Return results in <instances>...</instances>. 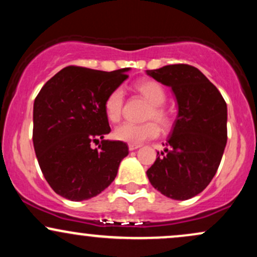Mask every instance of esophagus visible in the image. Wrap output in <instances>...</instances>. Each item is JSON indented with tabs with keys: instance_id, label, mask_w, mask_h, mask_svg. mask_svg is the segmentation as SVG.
<instances>
[{
	"instance_id": "34e87169",
	"label": "esophagus",
	"mask_w": 257,
	"mask_h": 257,
	"mask_svg": "<svg viewBox=\"0 0 257 257\" xmlns=\"http://www.w3.org/2000/svg\"><path fill=\"white\" fill-rule=\"evenodd\" d=\"M128 147H129V151H135V150H138L140 146H139V145H132V144H129Z\"/></svg>"
}]
</instances>
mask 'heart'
Instances as JSON below:
<instances>
[{
	"instance_id": "heart-1",
	"label": "heart",
	"mask_w": 257,
	"mask_h": 257,
	"mask_svg": "<svg viewBox=\"0 0 257 257\" xmlns=\"http://www.w3.org/2000/svg\"><path fill=\"white\" fill-rule=\"evenodd\" d=\"M139 94L145 98L150 106L146 114V119H155L159 125L167 128L169 125L170 117L166 108L163 107L167 95L166 90L161 84L155 81H143L135 85ZM123 106V91L120 88L113 89L106 96L104 102L105 114L108 120L116 123L122 116ZM159 134V128L155 122L143 123V124H133V123H122L113 131V137L123 143L132 145H140L146 140L156 138Z\"/></svg>"
}]
</instances>
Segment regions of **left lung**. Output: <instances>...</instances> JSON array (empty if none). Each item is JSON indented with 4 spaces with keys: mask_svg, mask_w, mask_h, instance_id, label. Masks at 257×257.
<instances>
[{
    "mask_svg": "<svg viewBox=\"0 0 257 257\" xmlns=\"http://www.w3.org/2000/svg\"><path fill=\"white\" fill-rule=\"evenodd\" d=\"M147 75L172 88L178 116L164 152L147 170L156 190L186 200L210 184L227 143V105L217 88L196 67L186 64L147 70Z\"/></svg>",
    "mask_w": 257,
    "mask_h": 257,
    "instance_id": "8db88e82",
    "label": "left lung"
}]
</instances>
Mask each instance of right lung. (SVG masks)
Masks as SVG:
<instances>
[{
	"instance_id": "add662e5",
	"label": "right lung",
	"mask_w": 257,
	"mask_h": 257,
	"mask_svg": "<svg viewBox=\"0 0 257 257\" xmlns=\"http://www.w3.org/2000/svg\"><path fill=\"white\" fill-rule=\"evenodd\" d=\"M126 69L106 72L67 66L43 85L34 102L35 153L55 193L81 202L98 196L128 156L123 141L102 140L111 132L106 96L128 78ZM102 139L98 149L91 142Z\"/></svg>"
}]
</instances>
